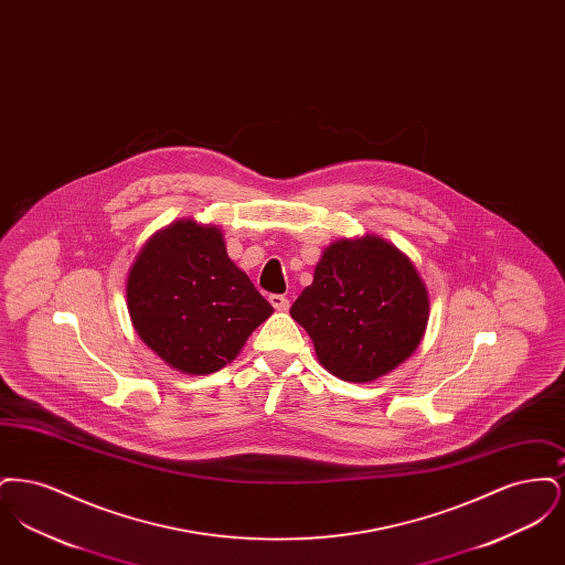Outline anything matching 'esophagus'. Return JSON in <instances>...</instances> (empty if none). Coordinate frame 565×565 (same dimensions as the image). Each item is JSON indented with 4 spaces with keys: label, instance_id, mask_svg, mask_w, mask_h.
<instances>
[{
    "label": "esophagus",
    "instance_id": "1",
    "mask_svg": "<svg viewBox=\"0 0 565 565\" xmlns=\"http://www.w3.org/2000/svg\"><path fill=\"white\" fill-rule=\"evenodd\" d=\"M269 302L277 311H286L290 307V300L284 295H270Z\"/></svg>",
    "mask_w": 565,
    "mask_h": 565
}]
</instances>
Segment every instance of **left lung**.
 <instances>
[{
  "label": "left lung",
  "instance_id": "8db88e82",
  "mask_svg": "<svg viewBox=\"0 0 565 565\" xmlns=\"http://www.w3.org/2000/svg\"><path fill=\"white\" fill-rule=\"evenodd\" d=\"M428 292L411 260L379 237L332 243L290 307L323 369L343 381H373L417 350Z\"/></svg>",
  "mask_w": 565,
  "mask_h": 565
}]
</instances>
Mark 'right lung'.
<instances>
[{"label": "right lung", "mask_w": 565, "mask_h": 565, "mask_svg": "<svg viewBox=\"0 0 565 565\" xmlns=\"http://www.w3.org/2000/svg\"><path fill=\"white\" fill-rule=\"evenodd\" d=\"M127 305L141 341L189 375L235 360L273 311L226 254L222 233L182 220L146 243L127 281Z\"/></svg>", "instance_id": "obj_1"}]
</instances>
